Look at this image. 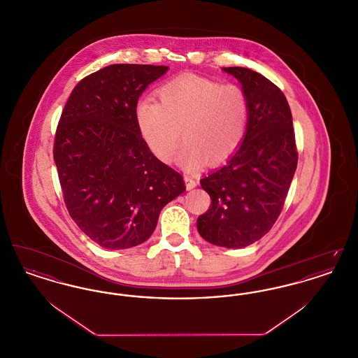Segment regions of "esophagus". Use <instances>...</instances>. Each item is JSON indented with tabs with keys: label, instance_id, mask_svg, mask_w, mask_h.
<instances>
[{
	"label": "esophagus",
	"instance_id": "esophagus-1",
	"mask_svg": "<svg viewBox=\"0 0 358 358\" xmlns=\"http://www.w3.org/2000/svg\"><path fill=\"white\" fill-rule=\"evenodd\" d=\"M184 180H185V184H187V190H190V189H193V187H197V181H196L194 178H192L190 176L185 174V176H184Z\"/></svg>",
	"mask_w": 358,
	"mask_h": 358
}]
</instances>
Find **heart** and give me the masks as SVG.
<instances>
[{
  "label": "heart",
  "instance_id": "1",
  "mask_svg": "<svg viewBox=\"0 0 358 358\" xmlns=\"http://www.w3.org/2000/svg\"><path fill=\"white\" fill-rule=\"evenodd\" d=\"M157 98L136 103L134 118L143 143L158 159L171 162L181 131L185 141L176 162L187 171L201 168L205 161L222 164L241 146L248 101L238 85L185 73L161 85Z\"/></svg>",
  "mask_w": 358,
  "mask_h": 358
}]
</instances>
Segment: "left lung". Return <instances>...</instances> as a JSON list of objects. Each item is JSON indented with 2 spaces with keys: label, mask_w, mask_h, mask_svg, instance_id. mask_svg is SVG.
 <instances>
[{
  "label": "left lung",
  "mask_w": 358,
  "mask_h": 358,
  "mask_svg": "<svg viewBox=\"0 0 358 358\" xmlns=\"http://www.w3.org/2000/svg\"><path fill=\"white\" fill-rule=\"evenodd\" d=\"M222 71L241 85L248 101V124L238 152L200 180L212 204L199 216L197 229L210 244L243 248L263 238L279 217L298 153L285 94L252 69Z\"/></svg>",
  "instance_id": "left-lung-1"
}]
</instances>
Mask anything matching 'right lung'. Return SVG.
Returning a JSON list of instances; mask_svg holds the SVG:
<instances>
[{"label":"right lung","mask_w":358,"mask_h":358,"mask_svg":"<svg viewBox=\"0 0 358 358\" xmlns=\"http://www.w3.org/2000/svg\"><path fill=\"white\" fill-rule=\"evenodd\" d=\"M166 66L113 64L80 80L55 136L53 159L69 216L106 250L152 236L162 208L182 192V176L143 143L134 108Z\"/></svg>","instance_id":"right-lung-1"}]
</instances>
